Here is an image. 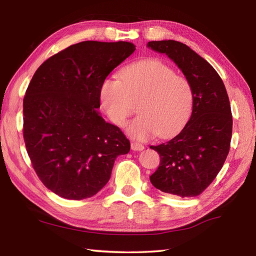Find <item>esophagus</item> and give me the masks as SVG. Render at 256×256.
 Segmentation results:
<instances>
[{"label":"esophagus","mask_w":256,"mask_h":256,"mask_svg":"<svg viewBox=\"0 0 256 256\" xmlns=\"http://www.w3.org/2000/svg\"><path fill=\"white\" fill-rule=\"evenodd\" d=\"M132 149L134 151H141V150L144 149V146H142L139 142H134H134H132Z\"/></svg>","instance_id":"34e87169"}]
</instances>
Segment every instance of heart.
Segmentation results:
<instances>
[{
	"label": "heart",
	"instance_id": "obj_1",
	"mask_svg": "<svg viewBox=\"0 0 256 256\" xmlns=\"http://www.w3.org/2000/svg\"><path fill=\"white\" fill-rule=\"evenodd\" d=\"M120 81L106 78L100 100L110 120L124 127L138 110L140 115L128 124L132 138L146 140L178 134L188 122L194 108V90L186 78L158 59H146L124 66Z\"/></svg>",
	"mask_w": 256,
	"mask_h": 256
}]
</instances>
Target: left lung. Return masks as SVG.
I'll return each mask as SVG.
<instances>
[{"mask_svg":"<svg viewBox=\"0 0 256 256\" xmlns=\"http://www.w3.org/2000/svg\"><path fill=\"white\" fill-rule=\"evenodd\" d=\"M184 73L194 90V108L183 130L166 144L151 146L160 166L150 176L156 188L171 195L195 197L212 183L230 150L232 114L228 94L212 64L185 44L149 42Z\"/></svg>","mask_w":256,"mask_h":256,"instance_id":"obj_1","label":"left lung"}]
</instances>
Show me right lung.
Here are the masks:
<instances>
[{"label":"right lung","instance_id":"right-lung-1","mask_svg":"<svg viewBox=\"0 0 256 256\" xmlns=\"http://www.w3.org/2000/svg\"><path fill=\"white\" fill-rule=\"evenodd\" d=\"M134 50L127 42L72 44L44 61L28 85L26 150L39 180L60 197L81 200L98 194L116 158L129 152L126 136L98 110L102 83Z\"/></svg>","mask_w":256,"mask_h":256}]
</instances>
